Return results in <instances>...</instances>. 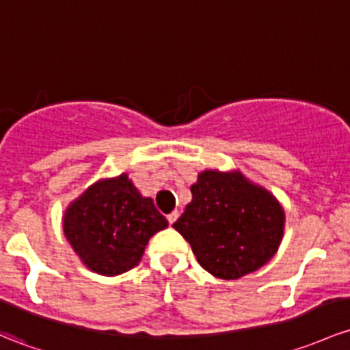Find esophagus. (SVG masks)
<instances>
[{"label": "esophagus", "instance_id": "obj_1", "mask_svg": "<svg viewBox=\"0 0 350 350\" xmlns=\"http://www.w3.org/2000/svg\"><path fill=\"white\" fill-rule=\"evenodd\" d=\"M179 218V213L178 211H172L171 215L167 216V221H169V224H174L176 223V219Z\"/></svg>", "mask_w": 350, "mask_h": 350}]
</instances>
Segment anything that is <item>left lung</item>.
<instances>
[{"label": "left lung", "instance_id": "1", "mask_svg": "<svg viewBox=\"0 0 350 350\" xmlns=\"http://www.w3.org/2000/svg\"><path fill=\"white\" fill-rule=\"evenodd\" d=\"M193 200L172 228L213 277L237 280L277 253L285 211L277 198L241 171L206 169L191 186Z\"/></svg>", "mask_w": 350, "mask_h": 350}]
</instances>
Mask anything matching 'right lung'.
Wrapping results in <instances>:
<instances>
[{
  "label": "right lung",
  "mask_w": 350,
  "mask_h": 350,
  "mask_svg": "<svg viewBox=\"0 0 350 350\" xmlns=\"http://www.w3.org/2000/svg\"><path fill=\"white\" fill-rule=\"evenodd\" d=\"M152 198L139 193L129 174L104 178L67 206L64 233L90 271L126 273L141 262L150 238L167 228Z\"/></svg>",
  "instance_id": "obj_1"
}]
</instances>
